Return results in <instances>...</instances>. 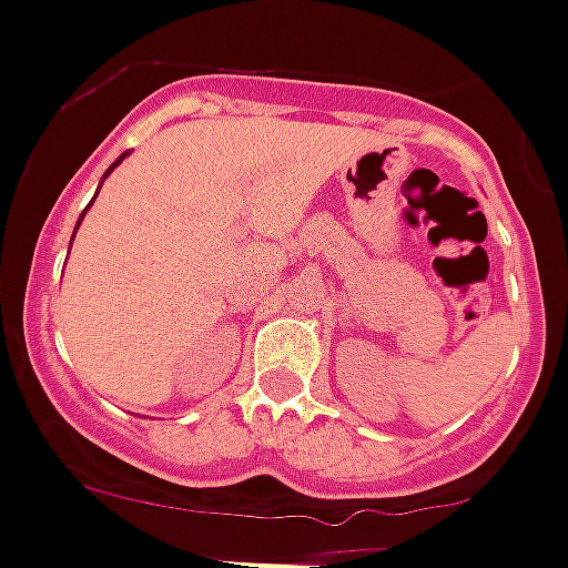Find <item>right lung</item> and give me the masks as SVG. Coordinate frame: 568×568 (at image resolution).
<instances>
[{"mask_svg": "<svg viewBox=\"0 0 568 568\" xmlns=\"http://www.w3.org/2000/svg\"><path fill=\"white\" fill-rule=\"evenodd\" d=\"M123 156H126V154H121V156H118V160L112 162V165H110V171H106V173H112V171H115V165H121V160H123ZM106 173H104V176H106ZM85 212H88V210H85ZM85 212H82V217H85ZM82 217H80V221H82ZM77 226H80V223H77ZM71 240H74V237H71Z\"/></svg>", "mask_w": 568, "mask_h": 568, "instance_id": "add662e5", "label": "right lung"}]
</instances>
